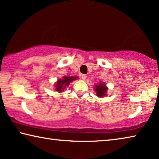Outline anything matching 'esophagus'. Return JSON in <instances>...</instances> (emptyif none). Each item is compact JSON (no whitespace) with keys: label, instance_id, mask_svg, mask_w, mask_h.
Segmentation results:
<instances>
[{"label":"esophagus","instance_id":"34e87169","mask_svg":"<svg viewBox=\"0 0 159 159\" xmlns=\"http://www.w3.org/2000/svg\"><path fill=\"white\" fill-rule=\"evenodd\" d=\"M81 79L83 80H85L86 79H87V75H81Z\"/></svg>","mask_w":159,"mask_h":159}]
</instances>
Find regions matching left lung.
Wrapping results in <instances>:
<instances>
[{
    "label": "left lung",
    "instance_id": "obj_1",
    "mask_svg": "<svg viewBox=\"0 0 159 159\" xmlns=\"http://www.w3.org/2000/svg\"><path fill=\"white\" fill-rule=\"evenodd\" d=\"M95 92L97 93V96L98 97H105L107 92L108 88L105 85L103 82H99L98 84L95 85L94 88Z\"/></svg>",
    "mask_w": 159,
    "mask_h": 159
}]
</instances>
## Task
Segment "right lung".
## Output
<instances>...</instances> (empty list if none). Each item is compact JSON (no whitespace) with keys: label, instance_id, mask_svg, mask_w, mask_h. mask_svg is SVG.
<instances>
[{"label":"right lung","instance_id":"obj_1","mask_svg":"<svg viewBox=\"0 0 159 159\" xmlns=\"http://www.w3.org/2000/svg\"><path fill=\"white\" fill-rule=\"evenodd\" d=\"M77 77L65 76L62 79L58 80V82H57L55 84L56 90L58 92H62L64 89H66V87H67V86L70 84V82H72L73 80H77Z\"/></svg>","mask_w":159,"mask_h":159}]
</instances>
